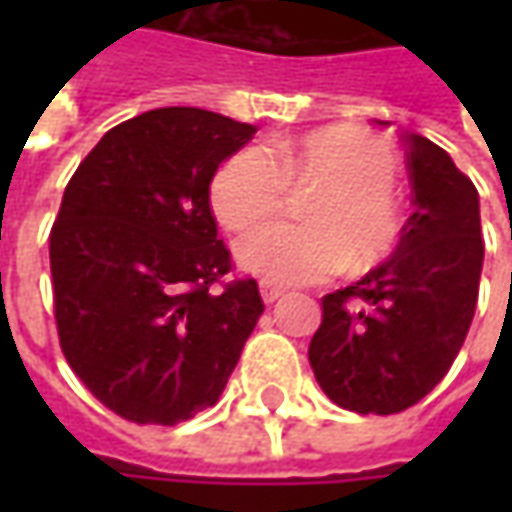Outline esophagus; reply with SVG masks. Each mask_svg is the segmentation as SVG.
Returning <instances> with one entry per match:
<instances>
[{"instance_id":"obj_1","label":"esophagus","mask_w":512,"mask_h":512,"mask_svg":"<svg viewBox=\"0 0 512 512\" xmlns=\"http://www.w3.org/2000/svg\"><path fill=\"white\" fill-rule=\"evenodd\" d=\"M259 293H262V299H265L267 305H273L276 299L285 296V287L273 285V282H259Z\"/></svg>"}]
</instances>
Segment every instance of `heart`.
<instances>
[{
    "label": "heart",
    "instance_id": "obj_1",
    "mask_svg": "<svg viewBox=\"0 0 512 512\" xmlns=\"http://www.w3.org/2000/svg\"><path fill=\"white\" fill-rule=\"evenodd\" d=\"M393 150L359 128H322L273 148L247 145L227 156L210 182V207L227 230L273 216L287 187L307 193L305 222H270L236 242V259L265 282L302 285L347 265L370 267L393 253L402 233Z\"/></svg>",
    "mask_w": 512,
    "mask_h": 512
}]
</instances>
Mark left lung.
<instances>
[{
  "label": "left lung",
  "mask_w": 512,
  "mask_h": 512,
  "mask_svg": "<svg viewBox=\"0 0 512 512\" xmlns=\"http://www.w3.org/2000/svg\"><path fill=\"white\" fill-rule=\"evenodd\" d=\"M413 216L390 259L327 293L307 359L330 402L390 416L442 382L470 330L484 242L479 190L447 150L407 133Z\"/></svg>",
  "instance_id": "left-lung-1"
}]
</instances>
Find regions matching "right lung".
Segmentation results:
<instances>
[{"label":"right lung","mask_w":512,"mask_h":512,"mask_svg":"<svg viewBox=\"0 0 512 512\" xmlns=\"http://www.w3.org/2000/svg\"><path fill=\"white\" fill-rule=\"evenodd\" d=\"M256 128L156 108L108 130L65 187L50 230L53 313L73 373L116 416L179 424L219 402L262 316L230 270L210 210L216 168Z\"/></svg>","instance_id":"right-lung-1"}]
</instances>
